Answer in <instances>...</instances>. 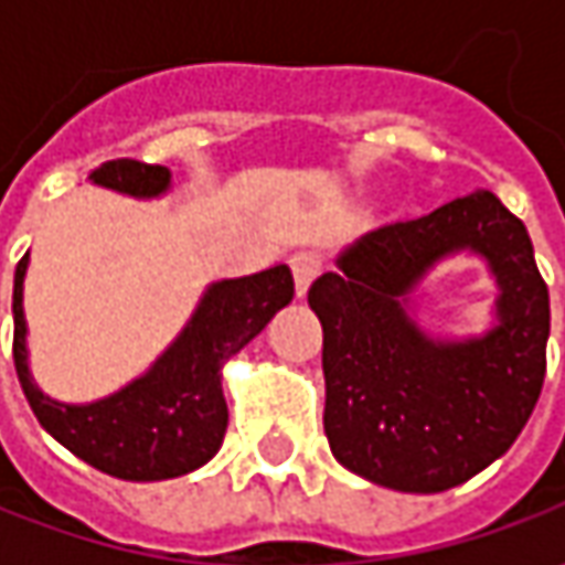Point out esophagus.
<instances>
[{"label": "esophagus", "instance_id": "34e87169", "mask_svg": "<svg viewBox=\"0 0 565 565\" xmlns=\"http://www.w3.org/2000/svg\"><path fill=\"white\" fill-rule=\"evenodd\" d=\"M289 267H292V279H295V295L298 298H305L308 289H311V282L317 279V273L323 267V260L311 254V250H301V254H295L292 260H289Z\"/></svg>", "mask_w": 565, "mask_h": 565}]
</instances>
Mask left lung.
I'll list each match as a JSON object with an SVG mask.
<instances>
[{
  "label": "left lung",
  "instance_id": "1",
  "mask_svg": "<svg viewBox=\"0 0 565 565\" xmlns=\"http://www.w3.org/2000/svg\"><path fill=\"white\" fill-rule=\"evenodd\" d=\"M456 253L498 286L484 334L434 338L414 292ZM315 279L323 430L339 466L402 493H440L497 462L532 418L547 371L551 295L529 228L490 191L361 235Z\"/></svg>",
  "mask_w": 565,
  "mask_h": 565
}]
</instances>
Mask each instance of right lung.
Here are the masks:
<instances>
[{"mask_svg": "<svg viewBox=\"0 0 565 565\" xmlns=\"http://www.w3.org/2000/svg\"><path fill=\"white\" fill-rule=\"evenodd\" d=\"M90 185L153 201L172 188L166 166L109 160L87 175ZM31 250L14 267V371L36 422L77 459L121 481H166L206 466L223 446L228 424L223 367L257 337L295 295L292 270H270L210 282L182 333L141 377L94 402H58L31 374L24 276Z\"/></svg>", "mask_w": 565, "mask_h": 565, "instance_id": "right-lung-1", "label": "right lung"}]
</instances>
